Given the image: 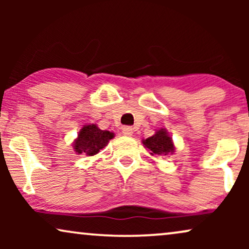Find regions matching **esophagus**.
<instances>
[{"instance_id":"1","label":"esophagus","mask_w":249,"mask_h":249,"mask_svg":"<svg viewBox=\"0 0 249 249\" xmlns=\"http://www.w3.org/2000/svg\"><path fill=\"white\" fill-rule=\"evenodd\" d=\"M122 132H124V135L125 136H131L134 134V129L131 127H129V125H125V127L122 128Z\"/></svg>"}]
</instances>
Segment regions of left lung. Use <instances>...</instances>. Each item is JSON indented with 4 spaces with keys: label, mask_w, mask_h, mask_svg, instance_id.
I'll list each match as a JSON object with an SVG mask.
<instances>
[{
    "label": "left lung",
    "mask_w": 249,
    "mask_h": 249,
    "mask_svg": "<svg viewBox=\"0 0 249 249\" xmlns=\"http://www.w3.org/2000/svg\"><path fill=\"white\" fill-rule=\"evenodd\" d=\"M142 144L152 152V155H169L175 152V145L165 129H160L152 137L144 139Z\"/></svg>",
    "instance_id": "1"
}]
</instances>
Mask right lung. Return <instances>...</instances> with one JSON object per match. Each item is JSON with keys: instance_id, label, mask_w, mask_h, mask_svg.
Segmentation results:
<instances>
[{"instance_id": "add662e5", "label": "right lung", "mask_w": 249, "mask_h": 249, "mask_svg": "<svg viewBox=\"0 0 249 249\" xmlns=\"http://www.w3.org/2000/svg\"><path fill=\"white\" fill-rule=\"evenodd\" d=\"M114 137L113 132L101 130L96 124L84 125L79 131L78 138L73 142V148L78 154L93 156L104 148Z\"/></svg>"}]
</instances>
